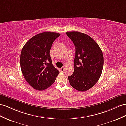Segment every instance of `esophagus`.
<instances>
[{"label":"esophagus","instance_id":"34e87169","mask_svg":"<svg viewBox=\"0 0 126 126\" xmlns=\"http://www.w3.org/2000/svg\"><path fill=\"white\" fill-rule=\"evenodd\" d=\"M64 68H65V66H63L62 67H61V72H63L64 71Z\"/></svg>","mask_w":126,"mask_h":126}]
</instances>
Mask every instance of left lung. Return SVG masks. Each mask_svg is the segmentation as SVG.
<instances>
[{
	"label": "left lung",
	"mask_w": 126,
	"mask_h": 126,
	"mask_svg": "<svg viewBox=\"0 0 126 126\" xmlns=\"http://www.w3.org/2000/svg\"><path fill=\"white\" fill-rule=\"evenodd\" d=\"M66 33L76 47L74 72L68 77L69 82L77 91H88L96 84L101 76L104 64L102 50L87 34L78 31Z\"/></svg>",
	"instance_id": "8db88e82"
}]
</instances>
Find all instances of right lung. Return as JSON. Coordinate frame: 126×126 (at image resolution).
Returning a JSON list of instances; mask_svg holds the SVG:
<instances>
[{
	"label": "right lung",
	"mask_w": 126,
	"mask_h": 126,
	"mask_svg": "<svg viewBox=\"0 0 126 126\" xmlns=\"http://www.w3.org/2000/svg\"><path fill=\"white\" fill-rule=\"evenodd\" d=\"M60 35V33L51 32L39 33L29 40L21 50L22 72L29 84L38 91L49 87L59 74L53 65L49 50Z\"/></svg>",
	"instance_id": "1"
}]
</instances>
